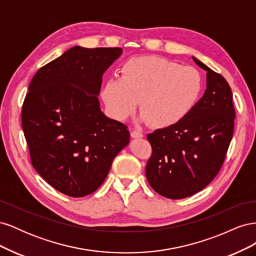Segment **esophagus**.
I'll return each mask as SVG.
<instances>
[{
    "mask_svg": "<svg viewBox=\"0 0 256 256\" xmlns=\"http://www.w3.org/2000/svg\"><path fill=\"white\" fill-rule=\"evenodd\" d=\"M131 136L136 138H143V134L138 130H134V131H131Z\"/></svg>",
    "mask_w": 256,
    "mask_h": 256,
    "instance_id": "1",
    "label": "esophagus"
}]
</instances>
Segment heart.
<instances>
[{
    "label": "heart",
    "mask_w": 256,
    "mask_h": 256,
    "mask_svg": "<svg viewBox=\"0 0 256 256\" xmlns=\"http://www.w3.org/2000/svg\"><path fill=\"white\" fill-rule=\"evenodd\" d=\"M120 72V79H108L102 86L108 110L124 120L136 112L140 102L142 118L152 128H166L187 118L204 88L198 69L159 56L131 58Z\"/></svg>",
    "instance_id": "b5f03b06"
}]
</instances>
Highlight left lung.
<instances>
[{
  "label": "left lung",
  "mask_w": 256,
  "mask_h": 256,
  "mask_svg": "<svg viewBox=\"0 0 256 256\" xmlns=\"http://www.w3.org/2000/svg\"><path fill=\"white\" fill-rule=\"evenodd\" d=\"M207 72V88L187 118L147 134L152 156L145 173L152 188L168 198L204 189L219 173L234 134L235 109L228 81L196 58Z\"/></svg>",
  "instance_id": "left-lung-1"
}]
</instances>
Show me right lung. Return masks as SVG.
I'll return each mask as SVG.
<instances>
[{"mask_svg":"<svg viewBox=\"0 0 256 256\" xmlns=\"http://www.w3.org/2000/svg\"><path fill=\"white\" fill-rule=\"evenodd\" d=\"M122 52L76 46L42 66L30 83L21 122L30 162L68 196L96 191L129 143L128 127L106 118L97 97L104 72Z\"/></svg>","mask_w":256,"mask_h":256,"instance_id":"1","label":"right lung"}]
</instances>
